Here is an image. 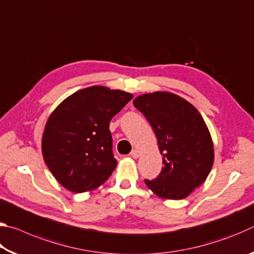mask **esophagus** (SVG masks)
Instances as JSON below:
<instances>
[{"label":"esophagus","instance_id":"34e87169","mask_svg":"<svg viewBox=\"0 0 254 254\" xmlns=\"http://www.w3.org/2000/svg\"><path fill=\"white\" fill-rule=\"evenodd\" d=\"M130 156H131L133 159H136L137 157H139V152H137L136 150H132L131 153H130Z\"/></svg>","mask_w":254,"mask_h":254}]
</instances>
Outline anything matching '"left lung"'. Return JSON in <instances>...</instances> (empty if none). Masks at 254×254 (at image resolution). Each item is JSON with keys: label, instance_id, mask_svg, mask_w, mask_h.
I'll return each instance as SVG.
<instances>
[{"label": "left lung", "instance_id": "8db88e82", "mask_svg": "<svg viewBox=\"0 0 254 254\" xmlns=\"http://www.w3.org/2000/svg\"><path fill=\"white\" fill-rule=\"evenodd\" d=\"M151 126L162 154L156 179H144L157 196L183 199L207 178L214 162L213 141L199 112L176 94H143L133 101Z\"/></svg>", "mask_w": 254, "mask_h": 254}]
</instances>
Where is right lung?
Returning a JSON list of instances; mask_svg holds the SVG:
<instances>
[{"instance_id": "add662e5", "label": "right lung", "mask_w": 254, "mask_h": 254, "mask_svg": "<svg viewBox=\"0 0 254 254\" xmlns=\"http://www.w3.org/2000/svg\"><path fill=\"white\" fill-rule=\"evenodd\" d=\"M132 98L130 93L92 86L56 107L42 135V156L62 186L84 192L109 179L118 165L110 122Z\"/></svg>"}]
</instances>
